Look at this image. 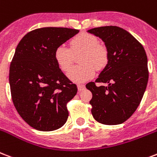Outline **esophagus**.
Masks as SVG:
<instances>
[{
  "label": "esophagus",
  "instance_id": "obj_1",
  "mask_svg": "<svg viewBox=\"0 0 157 157\" xmlns=\"http://www.w3.org/2000/svg\"><path fill=\"white\" fill-rule=\"evenodd\" d=\"M77 88H78L79 91H81V90H83L86 88V86H85L84 85H78V86H77Z\"/></svg>",
  "mask_w": 157,
  "mask_h": 157
}]
</instances>
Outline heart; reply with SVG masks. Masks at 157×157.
<instances>
[{"instance_id": "b5f03b06", "label": "heart", "mask_w": 157, "mask_h": 157, "mask_svg": "<svg viewBox=\"0 0 157 157\" xmlns=\"http://www.w3.org/2000/svg\"><path fill=\"white\" fill-rule=\"evenodd\" d=\"M71 48L60 45L54 51V59L63 71H67L73 61V52H83L81 63L82 65L75 66L67 72L71 81L81 83L86 81L95 74V68H102L107 63V50L99 44V40L91 33H81L75 36L70 42Z\"/></svg>"}]
</instances>
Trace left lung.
Wrapping results in <instances>:
<instances>
[{"mask_svg":"<svg viewBox=\"0 0 157 157\" xmlns=\"http://www.w3.org/2000/svg\"><path fill=\"white\" fill-rule=\"evenodd\" d=\"M105 43L108 63L95 82L86 84L92 93L91 113L100 124L117 125L132 115L145 93L148 82L147 57L142 45L131 33L117 26L87 30Z\"/></svg>","mask_w":157,"mask_h":157,"instance_id":"left-lung-1","label":"left lung"}]
</instances>
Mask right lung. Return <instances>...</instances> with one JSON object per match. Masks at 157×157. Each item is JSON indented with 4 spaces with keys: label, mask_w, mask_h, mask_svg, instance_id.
I'll return each instance as SVG.
<instances>
[{
    "label": "right lung",
    "mask_w": 157,
    "mask_h": 157,
    "mask_svg": "<svg viewBox=\"0 0 157 157\" xmlns=\"http://www.w3.org/2000/svg\"><path fill=\"white\" fill-rule=\"evenodd\" d=\"M78 33L69 28L37 29L16 47L9 74L12 100L20 117L37 130L53 131L67 120V103L77 87L57 66L54 51Z\"/></svg>",
    "instance_id": "add662e5"
}]
</instances>
